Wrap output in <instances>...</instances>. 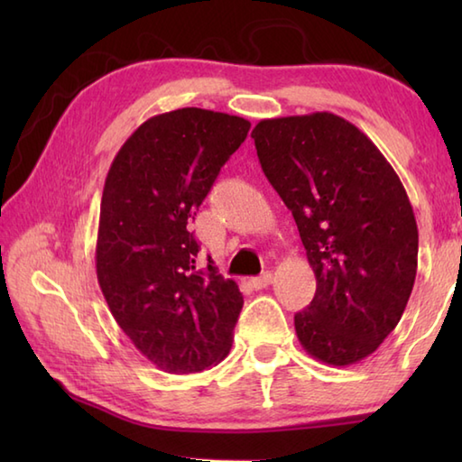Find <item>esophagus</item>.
<instances>
[{
    "instance_id": "1",
    "label": "esophagus",
    "mask_w": 462,
    "mask_h": 462,
    "mask_svg": "<svg viewBox=\"0 0 462 462\" xmlns=\"http://www.w3.org/2000/svg\"><path fill=\"white\" fill-rule=\"evenodd\" d=\"M270 283H272V273H270V272L262 273V276L250 280V286H252L254 290H263V288H268Z\"/></svg>"
}]
</instances>
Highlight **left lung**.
Instances as JSON below:
<instances>
[{"label": "left lung", "instance_id": "obj_1", "mask_svg": "<svg viewBox=\"0 0 462 462\" xmlns=\"http://www.w3.org/2000/svg\"><path fill=\"white\" fill-rule=\"evenodd\" d=\"M252 139L316 273V296L293 318L301 347L353 365L395 329L413 291L419 232L403 182L365 133L328 111L263 119Z\"/></svg>", "mask_w": 462, "mask_h": 462}]
</instances>
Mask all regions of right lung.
Instances as JSON below:
<instances>
[{
  "label": "right lung",
  "instance_id": "add662e5",
  "mask_svg": "<svg viewBox=\"0 0 462 462\" xmlns=\"http://www.w3.org/2000/svg\"><path fill=\"white\" fill-rule=\"evenodd\" d=\"M250 121L196 106L154 115L106 174L97 280L115 321L166 373H199L228 356L244 298L218 270L196 268L199 244L186 224Z\"/></svg>",
  "mask_w": 462,
  "mask_h": 462
}]
</instances>
